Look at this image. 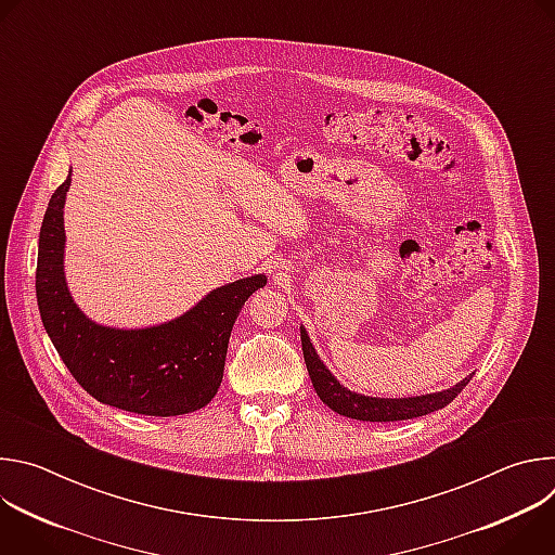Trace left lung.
<instances>
[{
    "label": "left lung",
    "mask_w": 555,
    "mask_h": 555,
    "mask_svg": "<svg viewBox=\"0 0 555 555\" xmlns=\"http://www.w3.org/2000/svg\"><path fill=\"white\" fill-rule=\"evenodd\" d=\"M300 345H302V356L305 364L311 377V384L319 392V398L338 415L360 420V422H402V420H415L428 413H435L443 406H448L456 395L467 386L472 379L465 377L459 384H454L448 390L441 392H430V395H420V398H402V400H379V398H366V395H358L347 390L332 373L325 369L321 362L319 353L313 351L307 332L300 327Z\"/></svg>",
    "instance_id": "obj_1"
}]
</instances>
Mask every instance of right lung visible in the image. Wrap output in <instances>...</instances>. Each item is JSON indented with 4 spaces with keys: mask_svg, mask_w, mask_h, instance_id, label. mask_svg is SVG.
Returning <instances> with one entry per match:
<instances>
[{
    "mask_svg": "<svg viewBox=\"0 0 555 555\" xmlns=\"http://www.w3.org/2000/svg\"><path fill=\"white\" fill-rule=\"evenodd\" d=\"M69 178L52 193L37 259V302L43 327L72 377L103 404L151 417L204 409L223 377L232 325L248 296L266 285L257 274L212 289L180 319L149 330L94 325L63 276V204Z\"/></svg>",
    "mask_w": 555,
    "mask_h": 555,
    "instance_id": "obj_1",
    "label": "right lung"
}]
</instances>
